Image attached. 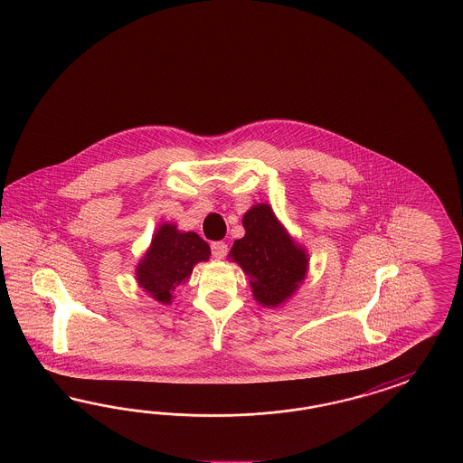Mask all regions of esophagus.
Listing matches in <instances>:
<instances>
[{"label": "esophagus", "instance_id": "esophagus-1", "mask_svg": "<svg viewBox=\"0 0 463 463\" xmlns=\"http://www.w3.org/2000/svg\"><path fill=\"white\" fill-rule=\"evenodd\" d=\"M211 250H213V256L216 259H223L228 252V245L224 241H213L211 243Z\"/></svg>", "mask_w": 463, "mask_h": 463}]
</instances>
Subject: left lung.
Segmentation results:
<instances>
[{
    "mask_svg": "<svg viewBox=\"0 0 463 463\" xmlns=\"http://www.w3.org/2000/svg\"><path fill=\"white\" fill-rule=\"evenodd\" d=\"M245 237L235 240L230 257L249 276L254 298L266 307L285 302L307 273V256L268 204H257L243 216Z\"/></svg>",
    "mask_w": 463,
    "mask_h": 463,
    "instance_id": "1",
    "label": "left lung"
}]
</instances>
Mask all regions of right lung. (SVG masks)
Wrapping results in <instances>:
<instances>
[{
	"label": "right lung",
	"instance_id": "add662e5",
	"mask_svg": "<svg viewBox=\"0 0 463 463\" xmlns=\"http://www.w3.org/2000/svg\"><path fill=\"white\" fill-rule=\"evenodd\" d=\"M211 249L197 233H182L165 223L137 266L138 285L161 304L172 302V291L189 278L199 260H207Z\"/></svg>",
	"mask_w": 463,
	"mask_h": 463
}]
</instances>
